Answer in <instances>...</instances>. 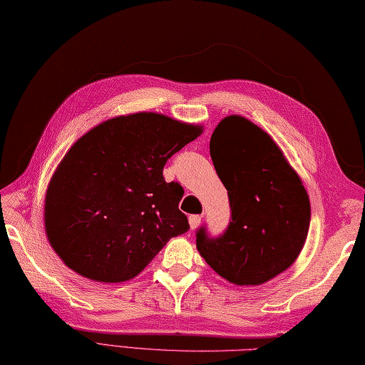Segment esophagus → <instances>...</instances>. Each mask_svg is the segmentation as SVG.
Listing matches in <instances>:
<instances>
[{"instance_id":"esophagus-1","label":"esophagus","mask_w":365,"mask_h":365,"mask_svg":"<svg viewBox=\"0 0 365 365\" xmlns=\"http://www.w3.org/2000/svg\"><path fill=\"white\" fill-rule=\"evenodd\" d=\"M200 222H202V216L192 215V216L189 217V224H190V229H192V230H195L197 227L200 225Z\"/></svg>"}]
</instances>
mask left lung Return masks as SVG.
Listing matches in <instances>:
<instances>
[{"mask_svg": "<svg viewBox=\"0 0 365 365\" xmlns=\"http://www.w3.org/2000/svg\"><path fill=\"white\" fill-rule=\"evenodd\" d=\"M210 154L232 219L217 238L202 227L197 250L230 283L264 284L299 257L310 229V198L272 136L242 115L217 123Z\"/></svg>", "mask_w": 365, "mask_h": 365, "instance_id": "1", "label": "left lung"}]
</instances>
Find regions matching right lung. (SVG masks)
I'll use <instances>...</instances> for the list:
<instances>
[{
  "mask_svg": "<svg viewBox=\"0 0 365 365\" xmlns=\"http://www.w3.org/2000/svg\"><path fill=\"white\" fill-rule=\"evenodd\" d=\"M202 132L168 115L135 113L81 136L46 192V233L65 265L88 279L122 283L187 232L184 189L163 180V167Z\"/></svg>",
  "mask_w": 365,
  "mask_h": 365,
  "instance_id": "1",
  "label": "right lung"
}]
</instances>
